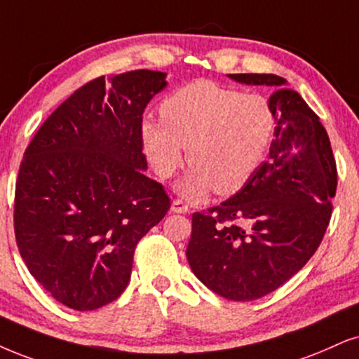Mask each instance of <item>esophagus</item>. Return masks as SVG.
<instances>
[{
  "instance_id": "1",
  "label": "esophagus",
  "mask_w": 359,
  "mask_h": 359,
  "mask_svg": "<svg viewBox=\"0 0 359 359\" xmlns=\"http://www.w3.org/2000/svg\"><path fill=\"white\" fill-rule=\"evenodd\" d=\"M170 212H174V213H187L189 212V205L185 202L179 201V198H177V201L172 202Z\"/></svg>"
}]
</instances>
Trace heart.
I'll list each match as a JSON object with an SVG mask.
<instances>
[{
	"label": "heart",
	"instance_id": "1",
	"mask_svg": "<svg viewBox=\"0 0 359 359\" xmlns=\"http://www.w3.org/2000/svg\"><path fill=\"white\" fill-rule=\"evenodd\" d=\"M162 121L140 126L144 151L156 174L169 179L184 162L190 170L177 192L198 201L213 189L229 195L242 189L269 152L276 119L260 94H242L210 81H195L161 104Z\"/></svg>",
	"mask_w": 359,
	"mask_h": 359
}]
</instances>
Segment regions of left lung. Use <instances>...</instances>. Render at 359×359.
Segmentation results:
<instances>
[{"label": "left lung", "mask_w": 359, "mask_h": 359, "mask_svg": "<svg viewBox=\"0 0 359 359\" xmlns=\"http://www.w3.org/2000/svg\"><path fill=\"white\" fill-rule=\"evenodd\" d=\"M276 90L269 158L229 201L192 215L187 260L226 300L265 297L298 273L320 247L337 194V162L320 117L275 74H229Z\"/></svg>", "instance_id": "left-lung-1"}]
</instances>
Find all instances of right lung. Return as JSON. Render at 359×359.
Wrapping results in <instances>:
<instances>
[{
    "instance_id": "add662e5",
    "label": "right lung",
    "mask_w": 359,
    "mask_h": 359,
    "mask_svg": "<svg viewBox=\"0 0 359 359\" xmlns=\"http://www.w3.org/2000/svg\"><path fill=\"white\" fill-rule=\"evenodd\" d=\"M165 76L139 69L84 84L44 121L22 157L18 248L29 273L72 310L121 297L135 245L170 207L144 172L140 134L144 109Z\"/></svg>"
}]
</instances>
